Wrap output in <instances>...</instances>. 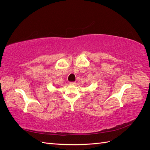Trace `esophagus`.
<instances>
[{"label":"esophagus","instance_id":"obj_1","mask_svg":"<svg viewBox=\"0 0 150 150\" xmlns=\"http://www.w3.org/2000/svg\"><path fill=\"white\" fill-rule=\"evenodd\" d=\"M69 84H75L76 82H74H74H69Z\"/></svg>","mask_w":150,"mask_h":150}]
</instances>
